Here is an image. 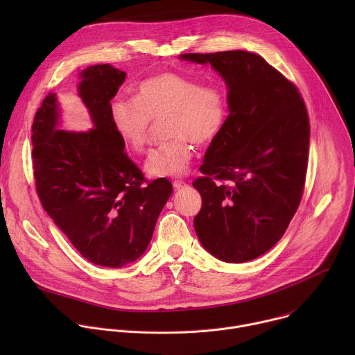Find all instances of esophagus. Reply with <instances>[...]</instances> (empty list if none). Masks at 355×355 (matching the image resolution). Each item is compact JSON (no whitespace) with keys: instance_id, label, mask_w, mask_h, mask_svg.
Segmentation results:
<instances>
[{"instance_id":"1","label":"esophagus","mask_w":355,"mask_h":355,"mask_svg":"<svg viewBox=\"0 0 355 355\" xmlns=\"http://www.w3.org/2000/svg\"><path fill=\"white\" fill-rule=\"evenodd\" d=\"M173 187H174L175 189H181V188L187 187V184H185L184 181H181V180H175V181H173Z\"/></svg>"}]
</instances>
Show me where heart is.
Here are the masks:
<instances>
[{"mask_svg": "<svg viewBox=\"0 0 355 355\" xmlns=\"http://www.w3.org/2000/svg\"><path fill=\"white\" fill-rule=\"evenodd\" d=\"M227 114L225 94L218 87H202L196 80L177 73H160L140 81L135 99L116 98L111 119L125 144L141 153L150 143L151 121H164L167 137L150 153L146 171L155 177H175L187 171L192 146L214 140Z\"/></svg>", "mask_w": 355, "mask_h": 355, "instance_id": "1", "label": "heart"}]
</instances>
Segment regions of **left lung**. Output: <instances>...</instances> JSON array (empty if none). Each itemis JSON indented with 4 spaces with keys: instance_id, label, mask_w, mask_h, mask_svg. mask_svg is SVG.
<instances>
[{
    "instance_id": "8db88e82",
    "label": "left lung",
    "mask_w": 355,
    "mask_h": 355,
    "mask_svg": "<svg viewBox=\"0 0 355 355\" xmlns=\"http://www.w3.org/2000/svg\"><path fill=\"white\" fill-rule=\"evenodd\" d=\"M209 64L227 87L229 115L193 181L202 208L196 236L225 263L254 260L284 236L305 185L309 118L297 88L261 56L244 50L187 53ZM229 180L216 184L211 177Z\"/></svg>"
}]
</instances>
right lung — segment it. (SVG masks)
I'll return each mask as SVG.
<instances>
[{"instance_id":"obj_1","label":"right lung","mask_w":355,"mask_h":355,"mask_svg":"<svg viewBox=\"0 0 355 355\" xmlns=\"http://www.w3.org/2000/svg\"><path fill=\"white\" fill-rule=\"evenodd\" d=\"M78 96L92 129L62 130V108L50 92L32 126V159L42 207L95 266L119 268L146 251L173 185L143 174L125 153L111 119V99L126 73L95 64L78 74Z\"/></svg>"}]
</instances>
